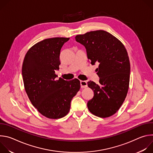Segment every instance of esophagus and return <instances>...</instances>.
I'll use <instances>...</instances> for the list:
<instances>
[{"mask_svg":"<svg viewBox=\"0 0 153 153\" xmlns=\"http://www.w3.org/2000/svg\"><path fill=\"white\" fill-rule=\"evenodd\" d=\"M80 83L81 88H86V87H87V86H88V84H87V82L86 81L80 80Z\"/></svg>","mask_w":153,"mask_h":153,"instance_id":"obj_1","label":"esophagus"}]
</instances>
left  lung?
<instances>
[{"label": "left lung", "mask_w": 153, "mask_h": 153, "mask_svg": "<svg viewBox=\"0 0 153 153\" xmlns=\"http://www.w3.org/2000/svg\"><path fill=\"white\" fill-rule=\"evenodd\" d=\"M76 40L83 45L92 65L96 69L99 83L88 82L94 96L87 103L94 115L106 118L114 114L123 103L129 88L130 63L123 43L111 34L103 30L77 35Z\"/></svg>", "instance_id": "obj_1"}]
</instances>
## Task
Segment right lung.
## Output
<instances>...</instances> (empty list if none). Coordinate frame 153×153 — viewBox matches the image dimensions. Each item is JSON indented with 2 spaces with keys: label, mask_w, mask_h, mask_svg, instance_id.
Masks as SVG:
<instances>
[{
  "label": "right lung",
  "mask_w": 153,
  "mask_h": 153,
  "mask_svg": "<svg viewBox=\"0 0 153 153\" xmlns=\"http://www.w3.org/2000/svg\"><path fill=\"white\" fill-rule=\"evenodd\" d=\"M70 38L43 40L27 51L22 73L25 91L32 105L45 117L57 119L70 111L71 101L79 91V80L56 79L60 50Z\"/></svg>",
  "instance_id": "add662e5"
}]
</instances>
